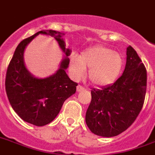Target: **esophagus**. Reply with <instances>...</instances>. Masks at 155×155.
Listing matches in <instances>:
<instances>
[{
    "instance_id": "1",
    "label": "esophagus",
    "mask_w": 155,
    "mask_h": 155,
    "mask_svg": "<svg viewBox=\"0 0 155 155\" xmlns=\"http://www.w3.org/2000/svg\"><path fill=\"white\" fill-rule=\"evenodd\" d=\"M85 89V88L84 87H83L82 85H80V84H79V85L77 86V91L78 92H81V91H84Z\"/></svg>"
}]
</instances>
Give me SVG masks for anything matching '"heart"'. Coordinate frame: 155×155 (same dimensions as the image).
Here are the masks:
<instances>
[{"label": "heart", "instance_id": "obj_1", "mask_svg": "<svg viewBox=\"0 0 155 155\" xmlns=\"http://www.w3.org/2000/svg\"><path fill=\"white\" fill-rule=\"evenodd\" d=\"M124 60L119 53L103 45H97L83 51L80 56H72L70 70L73 77L79 80L89 68L88 80L97 86L109 85L115 81L122 71Z\"/></svg>", "mask_w": 155, "mask_h": 155}]
</instances>
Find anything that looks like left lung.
Here are the masks:
<instances>
[{
  "label": "left lung",
  "instance_id": "left-lung-1",
  "mask_svg": "<svg viewBox=\"0 0 155 155\" xmlns=\"http://www.w3.org/2000/svg\"><path fill=\"white\" fill-rule=\"evenodd\" d=\"M146 83L145 65L135 49L128 46L123 75L110 85L91 90L92 99L85 115L91 132L111 137L127 129L143 107Z\"/></svg>",
  "mask_w": 155,
  "mask_h": 155
}]
</instances>
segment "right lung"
I'll use <instances>...</instances> for the list:
<instances>
[{
  "label": "right lung",
  "mask_w": 155,
  "mask_h": 155,
  "mask_svg": "<svg viewBox=\"0 0 155 155\" xmlns=\"http://www.w3.org/2000/svg\"><path fill=\"white\" fill-rule=\"evenodd\" d=\"M39 34L54 37L66 57L54 75L38 79L30 75L23 62L25 46ZM62 33L44 30L24 39L18 44L9 62L5 76V91L9 103L18 115L26 122L35 126L51 123L58 114L64 101L76 91L77 83L70 80L66 73L71 50L65 47Z\"/></svg>",
  "instance_id": "right-lung-1"
}]
</instances>
